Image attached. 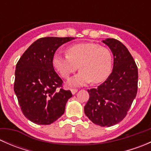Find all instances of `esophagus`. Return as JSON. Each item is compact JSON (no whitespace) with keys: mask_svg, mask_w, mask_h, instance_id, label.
Wrapping results in <instances>:
<instances>
[{"mask_svg":"<svg viewBox=\"0 0 151 151\" xmlns=\"http://www.w3.org/2000/svg\"><path fill=\"white\" fill-rule=\"evenodd\" d=\"M77 91H78V90L75 89V88H71V93L73 94V95H74V94H75L77 92Z\"/></svg>","mask_w":151,"mask_h":151,"instance_id":"obj_1","label":"esophagus"}]
</instances>
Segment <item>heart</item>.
<instances>
[{
  "instance_id": "b5f03b06",
  "label": "heart",
  "mask_w": 151,
  "mask_h": 151,
  "mask_svg": "<svg viewBox=\"0 0 151 151\" xmlns=\"http://www.w3.org/2000/svg\"><path fill=\"white\" fill-rule=\"evenodd\" d=\"M65 55L56 52L52 66L63 78L67 79L78 68L80 71L68 80L69 86H80L92 82L102 83L111 74L112 55L109 49L98 44L85 42L67 48Z\"/></svg>"
}]
</instances>
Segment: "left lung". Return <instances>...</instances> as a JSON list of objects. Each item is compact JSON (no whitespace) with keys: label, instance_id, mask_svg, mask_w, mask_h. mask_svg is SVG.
I'll return each instance as SVG.
<instances>
[{"label":"left lung","instance_id":"left-lung-1","mask_svg":"<svg viewBox=\"0 0 151 151\" xmlns=\"http://www.w3.org/2000/svg\"><path fill=\"white\" fill-rule=\"evenodd\" d=\"M113 55V68L105 82L97 88L88 90L89 100L85 115L100 126H112L126 117L137 92L138 70L132 55L115 39L102 41Z\"/></svg>","mask_w":151,"mask_h":151}]
</instances>
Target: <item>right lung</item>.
<instances>
[{
    "label": "right lung",
    "instance_id": "add662e5",
    "mask_svg": "<svg viewBox=\"0 0 151 151\" xmlns=\"http://www.w3.org/2000/svg\"><path fill=\"white\" fill-rule=\"evenodd\" d=\"M74 39L41 38L17 63L14 90L22 113L31 122L51 124L64 113L72 94L61 88L63 81L53 68L52 58L59 47Z\"/></svg>",
    "mask_w": 151,
    "mask_h": 151
}]
</instances>
